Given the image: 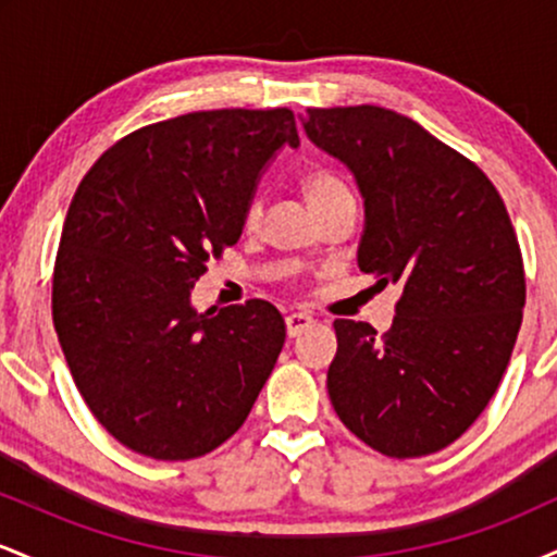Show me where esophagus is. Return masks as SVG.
Instances as JSON below:
<instances>
[{
    "instance_id": "1",
    "label": "esophagus",
    "mask_w": 557,
    "mask_h": 557,
    "mask_svg": "<svg viewBox=\"0 0 557 557\" xmlns=\"http://www.w3.org/2000/svg\"><path fill=\"white\" fill-rule=\"evenodd\" d=\"M311 324H314V319H311L309 314H304V311H293V314L285 317V330L290 337H298L300 332L309 330Z\"/></svg>"
}]
</instances>
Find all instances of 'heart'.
<instances>
[{
  "instance_id": "heart-1",
  "label": "heart",
  "mask_w": 557,
  "mask_h": 557,
  "mask_svg": "<svg viewBox=\"0 0 557 557\" xmlns=\"http://www.w3.org/2000/svg\"><path fill=\"white\" fill-rule=\"evenodd\" d=\"M304 190H306V198H309V203L314 207V212L324 207V203H330L332 198L343 196V194H350L348 188H345L343 181H337L335 175H330V172H309V175L304 177ZM259 214H261V207L259 201H251L246 209V216H243V222H246V227H253L259 222Z\"/></svg>"
}]
</instances>
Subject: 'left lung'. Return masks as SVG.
<instances>
[{
	"label": "left lung",
	"instance_id": "left-lung-1",
	"mask_svg": "<svg viewBox=\"0 0 557 557\" xmlns=\"http://www.w3.org/2000/svg\"><path fill=\"white\" fill-rule=\"evenodd\" d=\"M304 131L359 183V270L403 290L385 335L335 319L330 400L382 456H430L474 424L513 354L527 280L508 209L471 159L385 107L306 110Z\"/></svg>",
	"mask_w": 557,
	"mask_h": 557
}]
</instances>
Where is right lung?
<instances>
[{"label":"right lung","mask_w":557,"mask_h":557,"mask_svg":"<svg viewBox=\"0 0 557 557\" xmlns=\"http://www.w3.org/2000/svg\"><path fill=\"white\" fill-rule=\"evenodd\" d=\"M296 117L209 110L110 146L70 201L52 317L91 413L140 456L190 461L233 437L285 343L267 300L198 311L190 290L243 233L261 168Z\"/></svg>","instance_id":"1"}]
</instances>
